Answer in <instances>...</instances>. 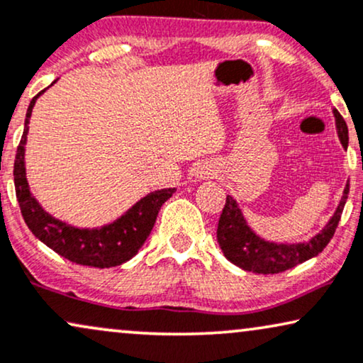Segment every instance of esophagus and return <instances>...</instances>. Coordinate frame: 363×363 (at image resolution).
I'll return each mask as SVG.
<instances>
[{
  "label": "esophagus",
  "mask_w": 363,
  "mask_h": 363,
  "mask_svg": "<svg viewBox=\"0 0 363 363\" xmlns=\"http://www.w3.org/2000/svg\"><path fill=\"white\" fill-rule=\"evenodd\" d=\"M199 176L201 177H209L211 176V169H201Z\"/></svg>",
  "instance_id": "obj_1"
}]
</instances>
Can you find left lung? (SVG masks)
Instances as JSON below:
<instances>
[{"mask_svg":"<svg viewBox=\"0 0 363 363\" xmlns=\"http://www.w3.org/2000/svg\"><path fill=\"white\" fill-rule=\"evenodd\" d=\"M335 122H337V132L340 137L343 149L348 147V128L343 117L338 110H333ZM348 186L343 191V197L338 204L337 211L332 216L327 226L322 233L311 238L308 242H298V245H278V242H268L256 236L247 226L242 218L241 209L238 208L236 201L231 196L226 197L221 218L218 223V242L223 253L233 264L240 266L246 272L258 274H274L286 272L293 266L303 263V261L313 258L322 253L325 246L328 245L335 235V229L342 218L343 206L348 197Z\"/></svg>","mask_w":363,"mask_h":363,"instance_id":"1","label":"left lung"}]
</instances>
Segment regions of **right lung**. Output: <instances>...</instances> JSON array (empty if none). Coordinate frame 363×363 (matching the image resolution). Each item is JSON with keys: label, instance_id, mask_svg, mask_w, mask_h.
<instances>
[{"label": "right lung", "instance_id": "add662e5", "mask_svg": "<svg viewBox=\"0 0 363 363\" xmlns=\"http://www.w3.org/2000/svg\"><path fill=\"white\" fill-rule=\"evenodd\" d=\"M45 90L31 99L30 107L26 110L25 130L18 145L15 169H13L16 199L20 203L23 219L41 242L52 247L55 253L70 259L72 263L94 266V268H112V266L125 263L137 255V251L147 240L157 219L160 206L176 192V187L150 192L132 206L117 221L102 228L80 229L55 219L52 214L41 208L30 192L25 169V144L31 110L35 107L36 99Z\"/></svg>", "mask_w": 363, "mask_h": 363}]
</instances>
